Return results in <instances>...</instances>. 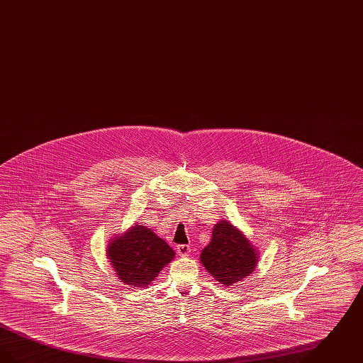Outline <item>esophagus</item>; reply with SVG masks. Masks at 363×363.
<instances>
[{
    "label": "esophagus",
    "mask_w": 363,
    "mask_h": 363,
    "mask_svg": "<svg viewBox=\"0 0 363 363\" xmlns=\"http://www.w3.org/2000/svg\"><path fill=\"white\" fill-rule=\"evenodd\" d=\"M175 249H177L178 256H181V257H185V256H188L190 253L189 245H178Z\"/></svg>",
    "instance_id": "34e87169"
}]
</instances>
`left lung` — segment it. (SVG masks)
Returning <instances> with one entry per match:
<instances>
[{
  "mask_svg": "<svg viewBox=\"0 0 363 363\" xmlns=\"http://www.w3.org/2000/svg\"><path fill=\"white\" fill-rule=\"evenodd\" d=\"M208 274L222 286H233L250 277L259 264V250L237 225L220 219L200 255Z\"/></svg>",
  "mask_w": 363,
  "mask_h": 363,
  "instance_id": "8db88e82",
  "label": "left lung"
}]
</instances>
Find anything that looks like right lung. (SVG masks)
Returning a JSON list of instances; mask_svg holds the SVG:
<instances>
[{"label":"right lung","instance_id":"obj_1","mask_svg":"<svg viewBox=\"0 0 363 363\" xmlns=\"http://www.w3.org/2000/svg\"><path fill=\"white\" fill-rule=\"evenodd\" d=\"M106 256L120 281L147 287L175 257L173 249L147 225L136 223L108 240Z\"/></svg>","mask_w":363,"mask_h":363}]
</instances>
